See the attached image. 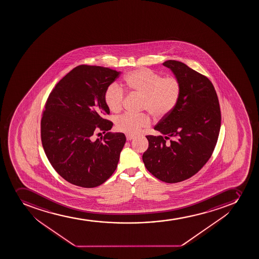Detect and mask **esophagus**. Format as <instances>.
<instances>
[{"label": "esophagus", "mask_w": 259, "mask_h": 259, "mask_svg": "<svg viewBox=\"0 0 259 259\" xmlns=\"http://www.w3.org/2000/svg\"><path fill=\"white\" fill-rule=\"evenodd\" d=\"M134 139V136H132V135H126V140L127 141H131L133 139Z\"/></svg>", "instance_id": "esophagus-1"}]
</instances>
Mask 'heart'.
Here are the masks:
<instances>
[{
    "instance_id": "1",
    "label": "heart",
    "mask_w": 259,
    "mask_h": 259,
    "mask_svg": "<svg viewBox=\"0 0 259 259\" xmlns=\"http://www.w3.org/2000/svg\"><path fill=\"white\" fill-rule=\"evenodd\" d=\"M127 90L143 97L142 110L150 113L154 118L166 117L177 106L182 94V84L173 76L163 77L158 72L147 68L135 70L124 78ZM125 92L120 85L113 82L105 93V105L111 112L121 110ZM150 119L147 115L125 114L118 118L116 127L125 134H134L147 127Z\"/></svg>"
}]
</instances>
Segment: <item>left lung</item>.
Here are the masks:
<instances>
[{
	"label": "left lung",
	"mask_w": 259,
	"mask_h": 259,
	"mask_svg": "<svg viewBox=\"0 0 259 259\" xmlns=\"http://www.w3.org/2000/svg\"><path fill=\"white\" fill-rule=\"evenodd\" d=\"M163 65L179 80L182 94L174 110L154 126L161 135L146 136L149 148L143 161L158 179L177 183L194 176L212 155L221 129V108L207 77L174 60Z\"/></svg>",
	"instance_id": "obj_1"
}]
</instances>
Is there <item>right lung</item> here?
Listing matches in <instances>:
<instances>
[{
  "mask_svg": "<svg viewBox=\"0 0 259 259\" xmlns=\"http://www.w3.org/2000/svg\"><path fill=\"white\" fill-rule=\"evenodd\" d=\"M120 72L81 65L55 86L41 119V141L50 163L67 182L78 187H98L114 173L125 143L122 133L105 119L110 114L105 93Z\"/></svg>",
  "mask_w": 259,
  "mask_h": 259,
  "instance_id": "add662e5",
  "label": "right lung"
}]
</instances>
